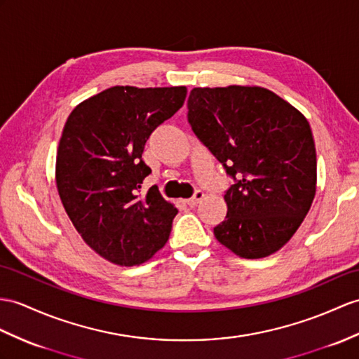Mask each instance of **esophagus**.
Segmentation results:
<instances>
[{"instance_id": "esophagus-1", "label": "esophagus", "mask_w": 359, "mask_h": 359, "mask_svg": "<svg viewBox=\"0 0 359 359\" xmlns=\"http://www.w3.org/2000/svg\"><path fill=\"white\" fill-rule=\"evenodd\" d=\"M203 199H204V191H203V190H196L195 195L186 201V204H187L189 207H195V205H198Z\"/></svg>"}]
</instances>
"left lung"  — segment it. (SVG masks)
I'll return each mask as SVG.
<instances>
[{
	"label": "left lung",
	"mask_w": 359,
	"mask_h": 359,
	"mask_svg": "<svg viewBox=\"0 0 359 359\" xmlns=\"http://www.w3.org/2000/svg\"><path fill=\"white\" fill-rule=\"evenodd\" d=\"M187 108L191 130L233 178L216 239L243 259L273 255L292 238L316 196L308 120L260 86L194 88Z\"/></svg>",
	"instance_id": "left-lung-1"
}]
</instances>
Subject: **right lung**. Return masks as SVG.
I'll use <instances>...</instances> for the list:
<instances>
[{
  "mask_svg": "<svg viewBox=\"0 0 359 359\" xmlns=\"http://www.w3.org/2000/svg\"><path fill=\"white\" fill-rule=\"evenodd\" d=\"M187 95L186 86H112L79 103L60 137L56 186L86 245L121 266L149 260L164 247L178 210L152 186L144 144Z\"/></svg>",
  "mask_w": 359,
  "mask_h": 359,
  "instance_id": "add662e5",
  "label": "right lung"
}]
</instances>
